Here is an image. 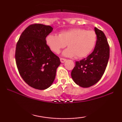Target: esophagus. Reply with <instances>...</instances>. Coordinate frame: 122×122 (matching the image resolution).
<instances>
[{"mask_svg":"<svg viewBox=\"0 0 122 122\" xmlns=\"http://www.w3.org/2000/svg\"><path fill=\"white\" fill-rule=\"evenodd\" d=\"M60 61H61V63H64L66 61V60L65 59V58H60Z\"/></svg>","mask_w":122,"mask_h":122,"instance_id":"esophagus-1","label":"esophagus"}]
</instances>
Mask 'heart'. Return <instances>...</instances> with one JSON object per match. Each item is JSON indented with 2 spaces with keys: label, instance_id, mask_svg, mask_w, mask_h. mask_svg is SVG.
Listing matches in <instances>:
<instances>
[{
  "label": "heart",
  "instance_id": "1",
  "mask_svg": "<svg viewBox=\"0 0 122 122\" xmlns=\"http://www.w3.org/2000/svg\"><path fill=\"white\" fill-rule=\"evenodd\" d=\"M97 42V35L94 31L82 28H73L62 31L57 36L50 34L46 37V43L53 52L59 53L66 45L68 48L62 52L65 57L82 58L86 57L94 49Z\"/></svg>",
  "mask_w": 122,
  "mask_h": 122
}]
</instances>
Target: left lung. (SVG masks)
Returning <instances> with one entry per match:
<instances>
[{"instance_id":"obj_1","label":"left lung","mask_w":122,"mask_h":122,"mask_svg":"<svg viewBox=\"0 0 122 122\" xmlns=\"http://www.w3.org/2000/svg\"><path fill=\"white\" fill-rule=\"evenodd\" d=\"M97 42L94 50L86 58L76 62L71 72L73 80L83 88H88L100 80L107 66L110 47L104 33L95 27Z\"/></svg>"}]
</instances>
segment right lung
<instances>
[{
	"mask_svg": "<svg viewBox=\"0 0 122 122\" xmlns=\"http://www.w3.org/2000/svg\"><path fill=\"white\" fill-rule=\"evenodd\" d=\"M50 26L31 25L19 37L15 50V60L19 74L29 86L40 90L51 86L59 57L47 46L46 37L53 31Z\"/></svg>",
	"mask_w": 122,
	"mask_h": 122,
	"instance_id": "obj_1",
	"label": "right lung"
}]
</instances>
